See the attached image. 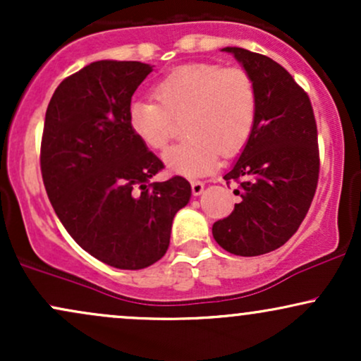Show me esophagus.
I'll return each mask as SVG.
<instances>
[{
	"mask_svg": "<svg viewBox=\"0 0 361 361\" xmlns=\"http://www.w3.org/2000/svg\"><path fill=\"white\" fill-rule=\"evenodd\" d=\"M190 185H192V193L193 195H200L202 192H204V186H205L204 181L192 180V181H190Z\"/></svg>",
	"mask_w": 361,
	"mask_h": 361,
	"instance_id": "obj_1",
	"label": "esophagus"
}]
</instances>
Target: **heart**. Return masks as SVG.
Returning <instances> with one entry per match:
<instances>
[{
	"label": "heart",
	"mask_w": 361,
	"mask_h": 361,
	"mask_svg": "<svg viewBox=\"0 0 361 361\" xmlns=\"http://www.w3.org/2000/svg\"><path fill=\"white\" fill-rule=\"evenodd\" d=\"M154 98L157 104L132 103L128 126L144 146L163 151L183 120L188 137L164 152V163L186 176L210 171L219 156L241 152L258 111V93L250 73L214 62L173 69L154 86Z\"/></svg>",
	"instance_id": "heart-1"
}]
</instances>
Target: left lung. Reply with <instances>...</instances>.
<instances>
[{"label":"left lung","mask_w":361,"mask_h":361,"mask_svg":"<svg viewBox=\"0 0 361 361\" xmlns=\"http://www.w3.org/2000/svg\"><path fill=\"white\" fill-rule=\"evenodd\" d=\"M244 66L258 93L251 137L224 175L241 202L214 222V239L235 256L279 250L297 233L319 181L317 126L312 103L283 66L263 54L226 47Z\"/></svg>","instance_id":"left-lung-1"}]
</instances>
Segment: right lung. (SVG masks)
Wrapping results in <instances>:
<instances>
[{
    "instance_id": "1",
    "label": "right lung",
    "mask_w": 361,
    "mask_h": 361,
    "mask_svg": "<svg viewBox=\"0 0 361 361\" xmlns=\"http://www.w3.org/2000/svg\"><path fill=\"white\" fill-rule=\"evenodd\" d=\"M152 69L137 61H97L54 91L40 142L45 192L69 235L120 270H142L166 255L173 217L188 204L183 176L164 168L128 126L137 86Z\"/></svg>"
}]
</instances>
